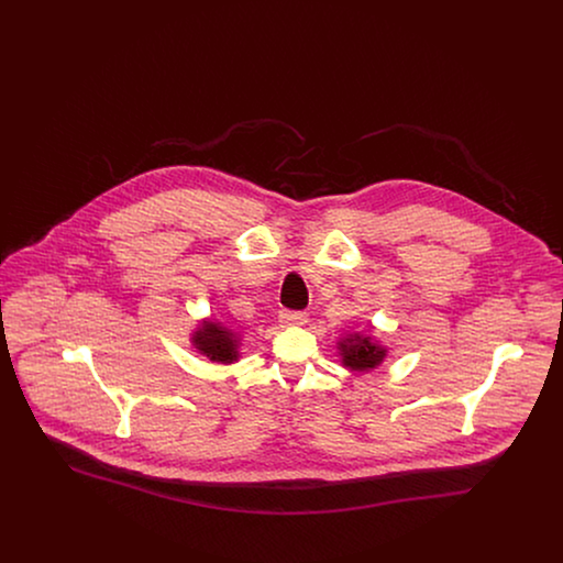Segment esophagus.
I'll return each mask as SVG.
<instances>
[{
	"mask_svg": "<svg viewBox=\"0 0 563 563\" xmlns=\"http://www.w3.org/2000/svg\"><path fill=\"white\" fill-rule=\"evenodd\" d=\"M280 321L285 324H306L308 322V314L306 312H283Z\"/></svg>",
	"mask_w": 563,
	"mask_h": 563,
	"instance_id": "34e87169",
	"label": "esophagus"
}]
</instances>
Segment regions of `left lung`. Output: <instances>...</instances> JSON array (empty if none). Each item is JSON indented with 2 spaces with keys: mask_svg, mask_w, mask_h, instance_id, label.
I'll return each mask as SVG.
<instances>
[{
  "mask_svg": "<svg viewBox=\"0 0 563 563\" xmlns=\"http://www.w3.org/2000/svg\"><path fill=\"white\" fill-rule=\"evenodd\" d=\"M340 350H342V363L354 372L374 369L375 365H379L382 358L386 356V350L372 344L369 338H361V335H350L349 340H342Z\"/></svg>",
  "mask_w": 563,
  "mask_h": 563,
  "instance_id": "left-lung-1",
  "label": "left lung"
}]
</instances>
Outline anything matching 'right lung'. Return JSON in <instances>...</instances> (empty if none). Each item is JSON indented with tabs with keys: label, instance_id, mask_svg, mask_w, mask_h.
Masks as SVG:
<instances>
[{
	"label": "right lung",
	"instance_id": "add662e5",
	"mask_svg": "<svg viewBox=\"0 0 563 563\" xmlns=\"http://www.w3.org/2000/svg\"><path fill=\"white\" fill-rule=\"evenodd\" d=\"M194 346L217 363H232L239 358V342L234 333L219 322H202L194 333Z\"/></svg>",
	"mask_w": 563,
	"mask_h": 563
}]
</instances>
